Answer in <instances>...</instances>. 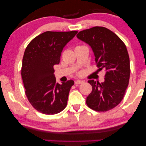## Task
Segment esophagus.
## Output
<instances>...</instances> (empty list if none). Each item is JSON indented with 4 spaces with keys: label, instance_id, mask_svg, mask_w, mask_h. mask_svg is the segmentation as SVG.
<instances>
[{
    "label": "esophagus",
    "instance_id": "esophagus-1",
    "mask_svg": "<svg viewBox=\"0 0 146 146\" xmlns=\"http://www.w3.org/2000/svg\"><path fill=\"white\" fill-rule=\"evenodd\" d=\"M74 82H75V84H80L84 83V81L80 80H76Z\"/></svg>",
    "mask_w": 146,
    "mask_h": 146
}]
</instances>
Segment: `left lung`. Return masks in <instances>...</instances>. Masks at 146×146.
Listing matches in <instances>:
<instances>
[{"label":"left lung","mask_w":146,"mask_h":146,"mask_svg":"<svg viewBox=\"0 0 146 146\" xmlns=\"http://www.w3.org/2000/svg\"><path fill=\"white\" fill-rule=\"evenodd\" d=\"M76 36L90 46L98 71L106 72L104 82L88 80L92 90L86 98L88 106L97 111L113 109L122 100L129 84L130 65L125 44L102 27L84 30Z\"/></svg>","instance_id":"8db88e82"}]
</instances>
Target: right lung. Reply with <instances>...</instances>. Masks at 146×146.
Returning <instances> with one entry per match:
<instances>
[{
  "label": "right lung",
  "instance_id": "obj_1",
  "mask_svg": "<svg viewBox=\"0 0 146 146\" xmlns=\"http://www.w3.org/2000/svg\"><path fill=\"white\" fill-rule=\"evenodd\" d=\"M77 31H46L35 37L24 54L21 76L29 102L48 115L60 112L67 105L73 80L56 83L54 66L58 64L64 47Z\"/></svg>",
  "mask_w": 146,
  "mask_h": 146
}]
</instances>
